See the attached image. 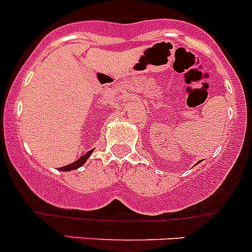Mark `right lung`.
<instances>
[{
    "label": "right lung",
    "instance_id": "1",
    "mask_svg": "<svg viewBox=\"0 0 252 252\" xmlns=\"http://www.w3.org/2000/svg\"><path fill=\"white\" fill-rule=\"evenodd\" d=\"M91 152H93V150H90V151L86 152L85 155H83V156H81V157H79L77 161L73 162V163H70V164H68V166H64V167H62V168H60V171H65V172H67V171H74V169L79 168V167H81L84 163H85L86 159H88L89 156H90V155H91Z\"/></svg>",
    "mask_w": 252,
    "mask_h": 252
}]
</instances>
